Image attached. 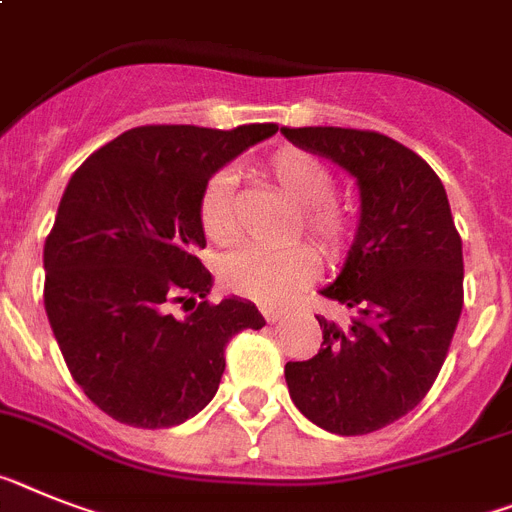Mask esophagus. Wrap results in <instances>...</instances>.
<instances>
[{
  "mask_svg": "<svg viewBox=\"0 0 512 512\" xmlns=\"http://www.w3.org/2000/svg\"><path fill=\"white\" fill-rule=\"evenodd\" d=\"M263 317L268 322H278V320H283V312L281 309H263Z\"/></svg>",
  "mask_w": 512,
  "mask_h": 512,
  "instance_id": "obj_1",
  "label": "esophagus"
}]
</instances>
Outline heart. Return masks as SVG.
Segmentation results:
<instances>
[{
	"label": "heart",
	"mask_w": 512,
	"mask_h": 512,
	"mask_svg": "<svg viewBox=\"0 0 512 512\" xmlns=\"http://www.w3.org/2000/svg\"><path fill=\"white\" fill-rule=\"evenodd\" d=\"M265 169L283 195L299 208L294 229L312 236L328 255L343 252L354 234V216L346 205L333 200L336 174L328 163L309 150L286 145L268 158ZM197 218L203 234L213 244L234 242L239 221L231 174L218 171L205 182L197 203ZM317 268L320 260L315 249L307 244H289L278 249L249 247L223 257L218 265V278L223 289H229L231 294L263 307H281L317 276Z\"/></svg>",
	"instance_id": "heart-1"
}]
</instances>
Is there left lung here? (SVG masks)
Instances as JSON below:
<instances>
[{
  "instance_id": "1",
  "label": "left lung",
  "mask_w": 512,
  "mask_h": 512,
  "mask_svg": "<svg viewBox=\"0 0 512 512\" xmlns=\"http://www.w3.org/2000/svg\"><path fill=\"white\" fill-rule=\"evenodd\" d=\"M359 184V226L341 273L320 291L354 309L317 317L322 346L283 375L294 406L333 435H369L432 388L463 309V247L440 176L398 140L343 127H281Z\"/></svg>"
}]
</instances>
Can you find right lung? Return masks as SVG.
<instances>
[{
  "label": "right lung",
  "instance_id": "add662e5",
  "mask_svg": "<svg viewBox=\"0 0 512 512\" xmlns=\"http://www.w3.org/2000/svg\"><path fill=\"white\" fill-rule=\"evenodd\" d=\"M276 130L148 124L72 174L44 244V304L72 377L111 419L187 422L216 395L226 343L265 325L247 299H205L197 203L210 176ZM174 303L191 304L187 318L170 315Z\"/></svg>",
  "mask_w": 512,
  "mask_h": 512
}]
</instances>
